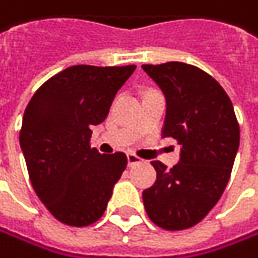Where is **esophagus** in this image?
<instances>
[{"instance_id": "1", "label": "esophagus", "mask_w": 258, "mask_h": 258, "mask_svg": "<svg viewBox=\"0 0 258 258\" xmlns=\"http://www.w3.org/2000/svg\"><path fill=\"white\" fill-rule=\"evenodd\" d=\"M126 159H128V165H130V167H133V165L142 162V159H141L139 156H136L135 153H128V155H126Z\"/></svg>"}]
</instances>
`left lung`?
<instances>
[{"mask_svg": "<svg viewBox=\"0 0 258 258\" xmlns=\"http://www.w3.org/2000/svg\"><path fill=\"white\" fill-rule=\"evenodd\" d=\"M142 69L165 96L162 136L181 145L179 162L172 168L152 162L156 181L142 192L144 207L162 229H189L212 211L226 189L240 126L229 96L203 69L181 61L142 64Z\"/></svg>", "mask_w": 258, "mask_h": 258, "instance_id": "left-lung-1", "label": "left lung"}]
</instances>
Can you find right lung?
<instances>
[{"label": "right lung", "instance_id": "obj_1", "mask_svg": "<svg viewBox=\"0 0 258 258\" xmlns=\"http://www.w3.org/2000/svg\"><path fill=\"white\" fill-rule=\"evenodd\" d=\"M135 69L66 68L44 82L26 106L20 145L29 178L47 211L68 226L97 221L126 167L125 153L100 155L90 139Z\"/></svg>", "mask_w": 258, "mask_h": 258}]
</instances>
